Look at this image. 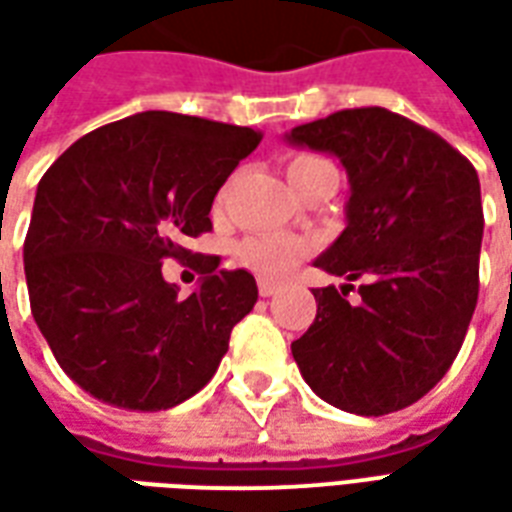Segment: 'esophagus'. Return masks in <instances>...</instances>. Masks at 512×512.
Segmentation results:
<instances>
[{
    "label": "esophagus",
    "instance_id": "esophagus-1",
    "mask_svg": "<svg viewBox=\"0 0 512 512\" xmlns=\"http://www.w3.org/2000/svg\"><path fill=\"white\" fill-rule=\"evenodd\" d=\"M257 290H260V296H263V299H268V296L279 293V285L277 282H271V279H260V282H257Z\"/></svg>",
    "mask_w": 512,
    "mask_h": 512
}]
</instances>
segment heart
<instances>
[{
	"label": "heart",
	"mask_w": 512,
	"mask_h": 512,
	"mask_svg": "<svg viewBox=\"0 0 512 512\" xmlns=\"http://www.w3.org/2000/svg\"><path fill=\"white\" fill-rule=\"evenodd\" d=\"M323 164H329V161H323L318 156H296L288 164V175L323 167ZM304 252H307V244L301 238L279 233L249 235L238 244V260L260 277H282L285 271H290L299 263Z\"/></svg>",
	"instance_id": "1"
}]
</instances>
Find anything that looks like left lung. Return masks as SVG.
<instances>
[{"label": "left lung", "mask_w": 512, "mask_h": 512, "mask_svg": "<svg viewBox=\"0 0 512 512\" xmlns=\"http://www.w3.org/2000/svg\"><path fill=\"white\" fill-rule=\"evenodd\" d=\"M288 142L334 153L351 183L345 230L315 266L354 285L312 290L318 315L293 348L326 403L381 417L417 403L461 351L480 290V180L450 142L381 106L296 126Z\"/></svg>", "instance_id": "1"}]
</instances>
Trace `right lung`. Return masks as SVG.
Returning a JSON list of instances; mask_svg holds the SVG:
<instances>
[{
    "label": "right lung",
    "instance_id": "obj_1",
    "mask_svg": "<svg viewBox=\"0 0 512 512\" xmlns=\"http://www.w3.org/2000/svg\"><path fill=\"white\" fill-rule=\"evenodd\" d=\"M263 134L175 112H142L84 134L40 178L24 241L29 307L68 376L109 406L164 411L216 373L255 277L194 255L213 197ZM172 256L203 277L180 297Z\"/></svg>",
    "mask_w": 512,
    "mask_h": 512
}]
</instances>
